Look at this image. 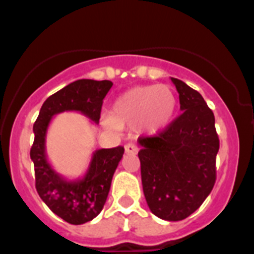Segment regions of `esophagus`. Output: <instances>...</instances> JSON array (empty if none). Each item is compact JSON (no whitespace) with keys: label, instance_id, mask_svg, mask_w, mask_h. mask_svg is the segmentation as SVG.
<instances>
[{"label":"esophagus","instance_id":"1","mask_svg":"<svg viewBox=\"0 0 254 254\" xmlns=\"http://www.w3.org/2000/svg\"><path fill=\"white\" fill-rule=\"evenodd\" d=\"M125 151H126V154L136 155V154H137V151H138V147L136 146L134 143L129 142V143H127V145H126V146H125Z\"/></svg>","mask_w":254,"mask_h":254}]
</instances>
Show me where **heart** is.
I'll use <instances>...</instances> for the list:
<instances>
[{
	"label": "heart",
	"instance_id": "heart-1",
	"mask_svg": "<svg viewBox=\"0 0 254 254\" xmlns=\"http://www.w3.org/2000/svg\"><path fill=\"white\" fill-rule=\"evenodd\" d=\"M176 108V95L167 85L136 86L117 98L104 125L109 128L137 125L145 133L155 134L169 126Z\"/></svg>",
	"mask_w": 254,
	"mask_h": 254
}]
</instances>
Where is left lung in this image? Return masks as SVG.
<instances>
[{"label":"left lung","mask_w":254,"mask_h":254,"mask_svg":"<svg viewBox=\"0 0 254 254\" xmlns=\"http://www.w3.org/2000/svg\"><path fill=\"white\" fill-rule=\"evenodd\" d=\"M183 113L163 132L140 137L143 194L154 215L179 221L193 214L216 181L219 137L215 117L202 95L172 77Z\"/></svg>","instance_id":"obj_1"}]
</instances>
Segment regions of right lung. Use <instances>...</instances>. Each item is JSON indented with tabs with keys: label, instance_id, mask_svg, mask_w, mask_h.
<instances>
[{
	"label": "right lung",
	"instance_id": "1",
	"mask_svg": "<svg viewBox=\"0 0 254 254\" xmlns=\"http://www.w3.org/2000/svg\"><path fill=\"white\" fill-rule=\"evenodd\" d=\"M112 86L113 82L109 80L82 78L71 82L43 103L33 126L34 143L30 149V158L34 163L38 194L57 216L73 225L87 223L100 214L125 149L118 146L95 150L85 176L68 181L58 174L47 160V129L56 114L69 111L80 112L98 125L103 99Z\"/></svg>",
	"mask_w": 254,
	"mask_h": 254
}]
</instances>
